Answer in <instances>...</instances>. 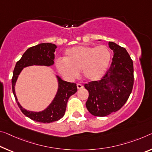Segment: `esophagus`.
Wrapping results in <instances>:
<instances>
[{
	"instance_id": "obj_1",
	"label": "esophagus",
	"mask_w": 152,
	"mask_h": 152,
	"mask_svg": "<svg viewBox=\"0 0 152 152\" xmlns=\"http://www.w3.org/2000/svg\"><path fill=\"white\" fill-rule=\"evenodd\" d=\"M83 85H82L81 84H77V88L78 89H82L83 88Z\"/></svg>"
}]
</instances>
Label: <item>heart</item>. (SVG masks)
<instances>
[{
  "instance_id": "obj_1",
  "label": "heart",
  "mask_w": 152,
  "mask_h": 152,
  "mask_svg": "<svg viewBox=\"0 0 152 152\" xmlns=\"http://www.w3.org/2000/svg\"><path fill=\"white\" fill-rule=\"evenodd\" d=\"M110 50L104 45L95 48L86 45L74 46L64 52V59L55 61L57 70L68 79H74L80 70L88 80H97L104 75L111 61Z\"/></svg>"
}]
</instances>
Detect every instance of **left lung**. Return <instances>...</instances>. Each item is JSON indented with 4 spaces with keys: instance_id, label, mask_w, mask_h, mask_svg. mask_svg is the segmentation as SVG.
Segmentation results:
<instances>
[{
    "instance_id": "obj_1",
    "label": "left lung",
    "mask_w": 152,
    "mask_h": 152,
    "mask_svg": "<svg viewBox=\"0 0 152 152\" xmlns=\"http://www.w3.org/2000/svg\"><path fill=\"white\" fill-rule=\"evenodd\" d=\"M108 45L114 52L110 69L101 80L85 85L88 91L86 107L95 116H106L119 110L128 100L133 86V62L128 52L115 42Z\"/></svg>"
}]
</instances>
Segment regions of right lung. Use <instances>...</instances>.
<instances>
[{
    "instance_id": "right-lung-1",
    "label": "right lung",
    "mask_w": 152,
    "mask_h": 152,
    "mask_svg": "<svg viewBox=\"0 0 152 152\" xmlns=\"http://www.w3.org/2000/svg\"><path fill=\"white\" fill-rule=\"evenodd\" d=\"M57 46L52 43H40L29 48L17 62L12 78V89L19 107L24 115L34 121L50 123L57 121L65 114L69 97L77 91L76 84L65 81L58 75H55L58 84L56 95L47 108L40 112L26 110L20 105L17 98L15 86L18 76L24 67L32 66H51L54 64V53Z\"/></svg>"
}]
</instances>
